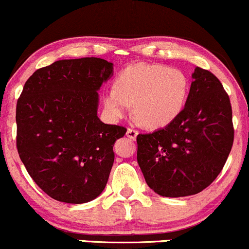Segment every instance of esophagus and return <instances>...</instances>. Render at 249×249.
Wrapping results in <instances>:
<instances>
[{
	"instance_id": "obj_1",
	"label": "esophagus",
	"mask_w": 249,
	"mask_h": 249,
	"mask_svg": "<svg viewBox=\"0 0 249 249\" xmlns=\"http://www.w3.org/2000/svg\"><path fill=\"white\" fill-rule=\"evenodd\" d=\"M138 134H139L138 130L133 129V128H128V129H127V136H128V138H129V139L135 140L136 136H138Z\"/></svg>"
}]
</instances>
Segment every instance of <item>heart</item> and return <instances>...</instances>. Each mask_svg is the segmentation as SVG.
<instances>
[{
  "label": "heart",
  "instance_id": "b5f03b06",
  "mask_svg": "<svg viewBox=\"0 0 249 249\" xmlns=\"http://www.w3.org/2000/svg\"><path fill=\"white\" fill-rule=\"evenodd\" d=\"M189 91L186 74L161 64L135 63L117 75L114 88L103 96V103L114 119L130 110L148 128L172 124L185 108Z\"/></svg>",
  "mask_w": 249,
  "mask_h": 249
}]
</instances>
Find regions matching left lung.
<instances>
[{
	"label": "left lung",
	"instance_id": "obj_1",
	"mask_svg": "<svg viewBox=\"0 0 249 249\" xmlns=\"http://www.w3.org/2000/svg\"><path fill=\"white\" fill-rule=\"evenodd\" d=\"M192 76L180 115L162 129L136 138L144 180L162 196H188L207 188L233 146L231 106L221 82L200 67Z\"/></svg>",
	"mask_w": 249,
	"mask_h": 249
}]
</instances>
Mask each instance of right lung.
<instances>
[{
  "instance_id": "obj_1",
  "label": "right lung",
  "mask_w": 249,
  "mask_h": 249,
  "mask_svg": "<svg viewBox=\"0 0 249 249\" xmlns=\"http://www.w3.org/2000/svg\"><path fill=\"white\" fill-rule=\"evenodd\" d=\"M113 63L99 57L60 60L37 69L16 106V147L27 172L54 200L85 203L101 194L124 127L97 117L99 90Z\"/></svg>"
}]
</instances>
